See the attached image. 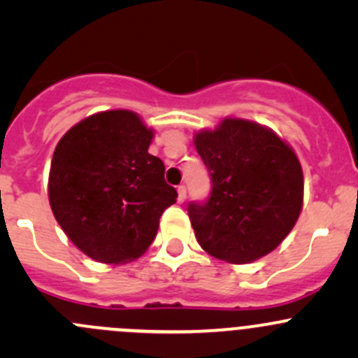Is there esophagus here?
<instances>
[{
  "label": "esophagus",
  "instance_id": "1",
  "mask_svg": "<svg viewBox=\"0 0 358 358\" xmlns=\"http://www.w3.org/2000/svg\"><path fill=\"white\" fill-rule=\"evenodd\" d=\"M178 202L180 204H182V202H185V199H187V189H185V185H178Z\"/></svg>",
  "mask_w": 358,
  "mask_h": 358
}]
</instances>
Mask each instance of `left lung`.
I'll list each match as a JSON object with an SVG mask.
<instances>
[{"instance_id":"left-lung-1","label":"left lung","mask_w":358,"mask_h":358,"mask_svg":"<svg viewBox=\"0 0 358 358\" xmlns=\"http://www.w3.org/2000/svg\"><path fill=\"white\" fill-rule=\"evenodd\" d=\"M194 145L211 175V196L189 206L197 243L227 263H251L279 246L303 208V169L286 140L259 122L225 117Z\"/></svg>"}]
</instances>
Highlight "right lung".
Wrapping results in <instances>:
<instances>
[{
	"label": "right lung",
	"mask_w": 358,
	"mask_h": 358,
	"mask_svg": "<svg viewBox=\"0 0 358 358\" xmlns=\"http://www.w3.org/2000/svg\"><path fill=\"white\" fill-rule=\"evenodd\" d=\"M154 129L136 112L88 115L57 143L48 176L55 220L79 251L100 263L131 262L152 244L175 204L164 164L149 147Z\"/></svg>",
	"instance_id": "add662e5"
}]
</instances>
